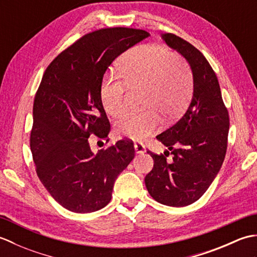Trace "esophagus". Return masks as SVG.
Instances as JSON below:
<instances>
[{
    "label": "esophagus",
    "mask_w": 257,
    "mask_h": 257,
    "mask_svg": "<svg viewBox=\"0 0 257 257\" xmlns=\"http://www.w3.org/2000/svg\"><path fill=\"white\" fill-rule=\"evenodd\" d=\"M135 151H136V154H138V155L144 154V152H146L145 146L140 143H136L135 144Z\"/></svg>",
    "instance_id": "obj_1"
}]
</instances>
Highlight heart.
<instances>
[{"label":"heart","mask_w":257,"mask_h":257,"mask_svg":"<svg viewBox=\"0 0 257 257\" xmlns=\"http://www.w3.org/2000/svg\"><path fill=\"white\" fill-rule=\"evenodd\" d=\"M124 79L108 75L100 86L107 113L118 117L125 109L128 88L143 91V111L127 112L116 124L120 137L141 140L160 122L159 112L174 117L187 105L192 92V75L181 57L158 45H140L130 51L120 67Z\"/></svg>","instance_id":"heart-1"}]
</instances>
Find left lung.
<instances>
[{
	"instance_id": "1",
	"label": "left lung",
	"mask_w": 257,
	"mask_h": 257,
	"mask_svg": "<svg viewBox=\"0 0 257 257\" xmlns=\"http://www.w3.org/2000/svg\"><path fill=\"white\" fill-rule=\"evenodd\" d=\"M161 37L189 63L193 96L178 122L157 136L171 151L172 161L148 151L155 165L145 183L159 203L180 207L198 201L219 173L226 154L230 119L219 80L203 54L171 33Z\"/></svg>"
}]
</instances>
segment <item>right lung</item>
<instances>
[{
	"label": "right lung",
	"mask_w": 257,
	"mask_h": 257,
	"mask_svg": "<svg viewBox=\"0 0 257 257\" xmlns=\"http://www.w3.org/2000/svg\"><path fill=\"white\" fill-rule=\"evenodd\" d=\"M149 36L125 27L89 33L59 54L43 75L33 106L31 151L41 182L65 209L90 213L105 207L119 173L135 158L132 141L119 140L94 154L88 138H107L110 132L100 99L107 68Z\"/></svg>",
	"instance_id": "obj_1"
}]
</instances>
